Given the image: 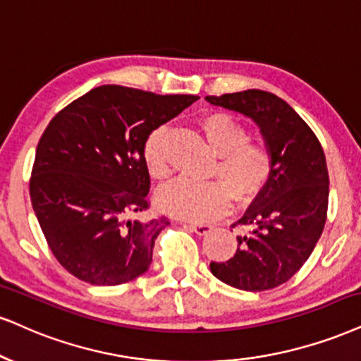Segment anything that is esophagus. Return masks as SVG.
Returning <instances> with one entry per match:
<instances>
[{
  "mask_svg": "<svg viewBox=\"0 0 361 361\" xmlns=\"http://www.w3.org/2000/svg\"><path fill=\"white\" fill-rule=\"evenodd\" d=\"M182 226H184L185 229H189V231H192V233H195V234H199V235H204V234H207L209 231L212 229V226L211 224H204V222H182Z\"/></svg>",
  "mask_w": 361,
  "mask_h": 361,
  "instance_id": "esophagus-1",
  "label": "esophagus"
}]
</instances>
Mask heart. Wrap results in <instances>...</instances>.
<instances>
[{
    "label": "heart",
    "mask_w": 361,
    "mask_h": 361,
    "mask_svg": "<svg viewBox=\"0 0 361 361\" xmlns=\"http://www.w3.org/2000/svg\"><path fill=\"white\" fill-rule=\"evenodd\" d=\"M201 128L209 145L217 154L211 177L217 180L192 182L180 179L159 194V202L172 214L194 221L212 219L235 204L259 197L274 173L273 149L259 140H249L247 128L233 115L212 112L201 118ZM144 160L150 177L159 182L171 177L169 130L159 127L147 137Z\"/></svg>",
    "instance_id": "b5f03b06"
}]
</instances>
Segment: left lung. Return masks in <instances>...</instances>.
<instances>
[{
  "label": "left lung",
  "instance_id": "1",
  "mask_svg": "<svg viewBox=\"0 0 361 361\" xmlns=\"http://www.w3.org/2000/svg\"><path fill=\"white\" fill-rule=\"evenodd\" d=\"M259 126L274 154V173L259 197L231 228H241L231 259L209 264L211 273L244 291H266L293 278L323 233L328 211L326 159L318 137L286 102L269 92L207 95Z\"/></svg>",
  "mask_w": 361,
  "mask_h": 361
}]
</instances>
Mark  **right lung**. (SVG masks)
I'll return each instance as SVG.
<instances>
[{"label": "right lung", "mask_w": 361, "mask_h": 361, "mask_svg": "<svg viewBox=\"0 0 361 361\" xmlns=\"http://www.w3.org/2000/svg\"><path fill=\"white\" fill-rule=\"evenodd\" d=\"M195 95L102 85L60 110L38 142L30 197L48 247L82 281L117 286L144 274L171 222L150 207L147 137Z\"/></svg>", "instance_id": "1"}]
</instances>
